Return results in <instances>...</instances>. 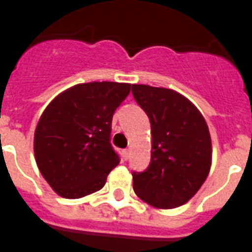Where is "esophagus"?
I'll use <instances>...</instances> for the list:
<instances>
[{
  "mask_svg": "<svg viewBox=\"0 0 252 252\" xmlns=\"http://www.w3.org/2000/svg\"><path fill=\"white\" fill-rule=\"evenodd\" d=\"M128 158H129V150H123V159L126 160Z\"/></svg>",
  "mask_w": 252,
  "mask_h": 252,
  "instance_id": "34e87169",
  "label": "esophagus"
}]
</instances>
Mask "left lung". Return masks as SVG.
I'll return each mask as SVG.
<instances>
[{
	"instance_id": "8db88e82",
	"label": "left lung",
	"mask_w": 252,
	"mask_h": 252,
	"mask_svg": "<svg viewBox=\"0 0 252 252\" xmlns=\"http://www.w3.org/2000/svg\"><path fill=\"white\" fill-rule=\"evenodd\" d=\"M132 94L150 119L151 162L133 171V190L162 209L184 205L209 174L212 143L205 119L182 94L171 89L132 85Z\"/></svg>"
}]
</instances>
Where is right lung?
Wrapping results in <instances>:
<instances>
[{
	"mask_svg": "<svg viewBox=\"0 0 252 252\" xmlns=\"http://www.w3.org/2000/svg\"><path fill=\"white\" fill-rule=\"evenodd\" d=\"M131 83L89 82L52 99L37 123L33 151L44 180L64 198L102 189L120 162L110 144L115 110Z\"/></svg>",
	"mask_w": 252,
	"mask_h": 252,
	"instance_id": "add662e5",
	"label": "right lung"
}]
</instances>
